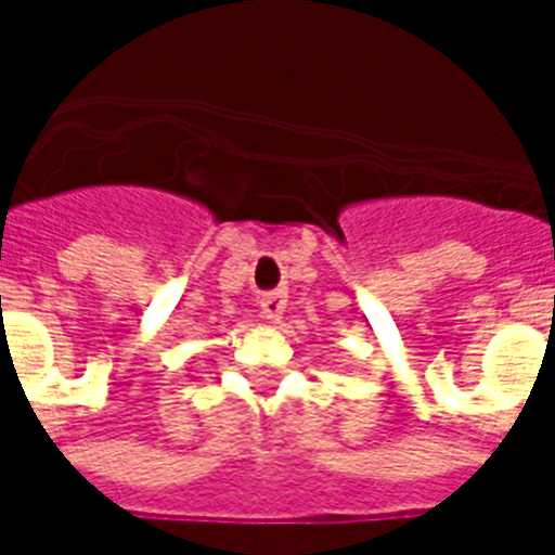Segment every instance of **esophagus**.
Wrapping results in <instances>:
<instances>
[{"instance_id":"esophagus-1","label":"esophagus","mask_w":555,"mask_h":555,"mask_svg":"<svg viewBox=\"0 0 555 555\" xmlns=\"http://www.w3.org/2000/svg\"><path fill=\"white\" fill-rule=\"evenodd\" d=\"M285 308H287V294L285 291H273V294H264L261 296V313L268 317L270 322H282L285 317Z\"/></svg>"}]
</instances>
